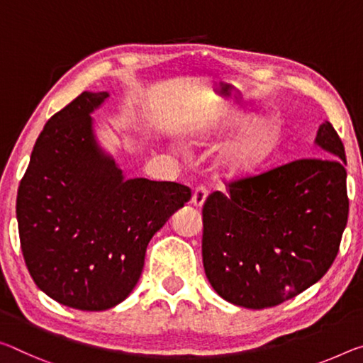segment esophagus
Listing matches in <instances>:
<instances>
[{
  "label": "esophagus",
  "instance_id": "1",
  "mask_svg": "<svg viewBox=\"0 0 363 363\" xmlns=\"http://www.w3.org/2000/svg\"><path fill=\"white\" fill-rule=\"evenodd\" d=\"M206 195H208V189H206L205 186L195 187L194 195H192V203L195 206H202L203 202H205V199H206Z\"/></svg>",
  "mask_w": 363,
  "mask_h": 363
}]
</instances>
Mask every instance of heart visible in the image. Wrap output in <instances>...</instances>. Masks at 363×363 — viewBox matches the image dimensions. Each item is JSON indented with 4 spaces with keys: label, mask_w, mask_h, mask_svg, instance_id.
Segmentation results:
<instances>
[{
    "label": "heart",
    "mask_w": 363,
    "mask_h": 363,
    "mask_svg": "<svg viewBox=\"0 0 363 363\" xmlns=\"http://www.w3.org/2000/svg\"><path fill=\"white\" fill-rule=\"evenodd\" d=\"M252 118L242 116L235 123L244 125L250 123ZM281 143V128L276 123H263L224 150L221 163L224 168L231 172H245L257 168L263 161H267L272 155L278 150Z\"/></svg>",
    "instance_id": "obj_1"
}]
</instances>
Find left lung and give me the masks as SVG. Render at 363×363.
<instances>
[{"label":"left lung","mask_w":363,"mask_h":363,"mask_svg":"<svg viewBox=\"0 0 363 363\" xmlns=\"http://www.w3.org/2000/svg\"><path fill=\"white\" fill-rule=\"evenodd\" d=\"M316 143L323 157L301 158L228 181L202 208L203 268L234 306L268 308L323 278L349 216L346 152L330 123Z\"/></svg>","instance_id":"left-lung-1"}]
</instances>
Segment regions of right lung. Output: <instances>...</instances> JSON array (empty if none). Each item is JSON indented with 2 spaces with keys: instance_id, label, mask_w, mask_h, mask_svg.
<instances>
[{
  "instance_id": "add662e5",
  "label": "right lung",
  "mask_w": 363,
  "mask_h": 363,
  "mask_svg": "<svg viewBox=\"0 0 363 363\" xmlns=\"http://www.w3.org/2000/svg\"><path fill=\"white\" fill-rule=\"evenodd\" d=\"M106 91H82L48 119L16 200L22 255L45 294L87 312L118 306L139 281L147 245L191 189L124 181L96 147L90 113Z\"/></svg>"
}]
</instances>
